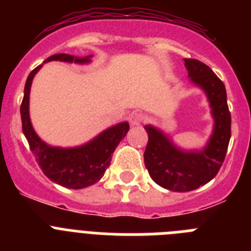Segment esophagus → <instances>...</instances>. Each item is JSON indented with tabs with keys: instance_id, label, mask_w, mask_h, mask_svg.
I'll use <instances>...</instances> for the list:
<instances>
[{
	"instance_id": "obj_1",
	"label": "esophagus",
	"mask_w": 251,
	"mask_h": 251,
	"mask_svg": "<svg viewBox=\"0 0 251 251\" xmlns=\"http://www.w3.org/2000/svg\"><path fill=\"white\" fill-rule=\"evenodd\" d=\"M143 120H144V116H143L142 113H138V112H132L129 117V121L132 126L140 125V124L143 122Z\"/></svg>"
}]
</instances>
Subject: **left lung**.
<instances>
[{
  "instance_id": "8db88e82",
  "label": "left lung",
  "mask_w": 251,
  "mask_h": 251,
  "mask_svg": "<svg viewBox=\"0 0 251 251\" xmlns=\"http://www.w3.org/2000/svg\"><path fill=\"white\" fill-rule=\"evenodd\" d=\"M190 81L205 93L214 120L213 131L207 145L199 151L178 148L167 134L155 126L145 125L148 144L144 163L155 184L171 191H191L205 185L218 174L226 157L231 138V113L227 106L225 84L210 67L185 58Z\"/></svg>"
}]
</instances>
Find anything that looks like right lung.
<instances>
[{"label": "right lung", "instance_id": "1", "mask_svg": "<svg viewBox=\"0 0 251 251\" xmlns=\"http://www.w3.org/2000/svg\"><path fill=\"white\" fill-rule=\"evenodd\" d=\"M92 54L86 57H75L71 54L58 53L48 57L44 62L50 61H62L69 64H89ZM42 65L35 67L29 74L24 88L20 115H22L23 132L28 140L30 151L35 155L38 165L43 174L61 186L67 189H84L86 186L96 184L111 165V159L115 149L129 131V122H120L113 125L100 135H97L90 142L73 148H61L52 147L44 143L33 129L30 116H29V96L30 86L35 74L41 70Z\"/></svg>", "mask_w": 251, "mask_h": 251}]
</instances>
